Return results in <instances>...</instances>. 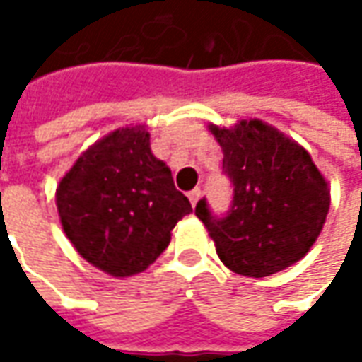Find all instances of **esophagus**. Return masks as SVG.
Masks as SVG:
<instances>
[{
	"label": "esophagus",
	"mask_w": 362,
	"mask_h": 362,
	"mask_svg": "<svg viewBox=\"0 0 362 362\" xmlns=\"http://www.w3.org/2000/svg\"><path fill=\"white\" fill-rule=\"evenodd\" d=\"M189 199H191V205L195 207V203L202 199V189L195 187V189H193V191H189Z\"/></svg>",
	"instance_id": "obj_1"
}]
</instances>
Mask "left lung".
<instances>
[{"label":"left lung","mask_w":362,"mask_h":362,"mask_svg":"<svg viewBox=\"0 0 362 362\" xmlns=\"http://www.w3.org/2000/svg\"><path fill=\"white\" fill-rule=\"evenodd\" d=\"M233 187L230 209L214 214L203 197L195 216L235 274L264 278L304 256L325 226L330 189L310 155L262 120L211 129Z\"/></svg>","instance_id":"8db88e82"}]
</instances>
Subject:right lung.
<instances>
[{
	"label": "right lung",
	"mask_w": 362,
	"mask_h": 362,
	"mask_svg": "<svg viewBox=\"0 0 362 362\" xmlns=\"http://www.w3.org/2000/svg\"><path fill=\"white\" fill-rule=\"evenodd\" d=\"M62 228L78 254L110 276L146 270L171 242L189 199L151 153L145 127H127L80 155L56 191Z\"/></svg>",
	"instance_id": "add662e5"
}]
</instances>
